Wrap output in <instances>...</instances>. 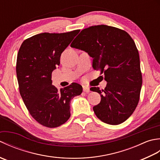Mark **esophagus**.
<instances>
[{"mask_svg":"<svg viewBox=\"0 0 160 160\" xmlns=\"http://www.w3.org/2000/svg\"><path fill=\"white\" fill-rule=\"evenodd\" d=\"M82 88H83V91L84 92H86V93H89L90 91V89L89 87L87 86H82Z\"/></svg>","mask_w":160,"mask_h":160,"instance_id":"obj_1","label":"esophagus"}]
</instances>
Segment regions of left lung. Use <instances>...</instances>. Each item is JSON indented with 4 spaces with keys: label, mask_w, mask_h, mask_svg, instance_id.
I'll list each match as a JSON object with an SVG mask.
<instances>
[{
    "label": "left lung",
    "mask_w": 160,
    "mask_h": 160,
    "mask_svg": "<svg viewBox=\"0 0 160 160\" xmlns=\"http://www.w3.org/2000/svg\"><path fill=\"white\" fill-rule=\"evenodd\" d=\"M71 47L84 51L93 58V68L104 74V89L91 87L101 101L93 109L104 123L120 124L133 113L142 84L140 56L135 42L124 30L101 25L81 31Z\"/></svg>",
    "instance_id": "1"
}]
</instances>
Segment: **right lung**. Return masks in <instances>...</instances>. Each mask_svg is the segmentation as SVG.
Returning a JSON list of instances; mask_svg holds the SVG:
<instances>
[{"label":"right lung","mask_w":160,"mask_h":160,"mask_svg":"<svg viewBox=\"0 0 160 160\" xmlns=\"http://www.w3.org/2000/svg\"><path fill=\"white\" fill-rule=\"evenodd\" d=\"M79 32L39 33L24 40L19 49L16 75L20 94L32 118L46 127L65 123L71 116V100L82 92L76 82L59 91L52 80L61 53Z\"/></svg>","instance_id":"add662e5"}]
</instances>
